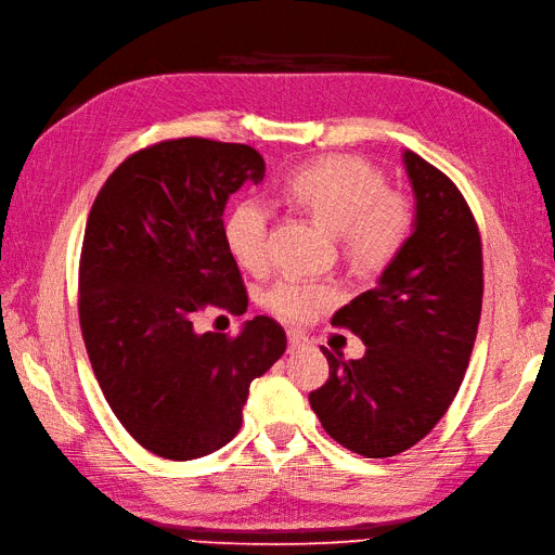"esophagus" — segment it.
<instances>
[{"label": "esophagus", "instance_id": "34e87169", "mask_svg": "<svg viewBox=\"0 0 555 555\" xmlns=\"http://www.w3.org/2000/svg\"><path fill=\"white\" fill-rule=\"evenodd\" d=\"M287 341H289V351H299L304 347H309V337L301 335V332H289Z\"/></svg>", "mask_w": 555, "mask_h": 555}]
</instances>
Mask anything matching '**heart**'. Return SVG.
Segmentation results:
<instances>
[{
    "label": "heart",
    "mask_w": 555,
    "mask_h": 555,
    "mask_svg": "<svg viewBox=\"0 0 555 555\" xmlns=\"http://www.w3.org/2000/svg\"><path fill=\"white\" fill-rule=\"evenodd\" d=\"M282 199L335 232L341 254L361 270L397 258L413 230V206L389 192L387 178L359 156H323L301 164L282 180ZM268 208L256 199L237 202L223 220V244L240 268L261 270L268 261ZM278 315L301 323L332 301V289L285 275L263 294Z\"/></svg>",
    "instance_id": "obj_1"
}]
</instances>
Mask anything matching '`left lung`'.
<instances>
[{"label":"left lung","mask_w":555,"mask_h":555,"mask_svg":"<svg viewBox=\"0 0 555 555\" xmlns=\"http://www.w3.org/2000/svg\"><path fill=\"white\" fill-rule=\"evenodd\" d=\"M415 196L409 242L375 289L332 315L365 344L359 361L320 347L330 377L309 393L325 433L365 459L417 444L449 411L470 363L482 313V242L459 188L403 152Z\"/></svg>","instance_id":"obj_1"}]
</instances>
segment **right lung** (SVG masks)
I'll list each match as a JSON object with an SVG mask.
<instances>
[{
  "label": "right lung",
  "mask_w": 555,
  "mask_h": 555,
  "mask_svg": "<svg viewBox=\"0 0 555 555\" xmlns=\"http://www.w3.org/2000/svg\"><path fill=\"white\" fill-rule=\"evenodd\" d=\"M263 173V156L246 144L166 140L128 156L92 204L80 254L82 339L111 411L162 459L225 447L251 379L287 349L268 315L246 320L235 337L194 330L208 304L246 311L223 211Z\"/></svg>",
  "instance_id": "obj_1"
}]
</instances>
